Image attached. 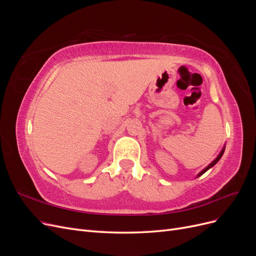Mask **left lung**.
Returning a JSON list of instances; mask_svg holds the SVG:
<instances>
[{
	"label": "left lung",
	"mask_w": 256,
	"mask_h": 256,
	"mask_svg": "<svg viewBox=\"0 0 256 256\" xmlns=\"http://www.w3.org/2000/svg\"><path fill=\"white\" fill-rule=\"evenodd\" d=\"M224 150H226V147H223V150H221V152L219 154V156H218V157H216V159H214V161L212 162V164H209L208 166H206V168H205L203 170V171H202V172H200V173H198V177H200V175H203V174H204V173H205L206 171H208V170H209V168H212V166H214V164H216V162H218V161H219V160L221 159V157H222V154H223V152H224Z\"/></svg>",
	"instance_id": "1"
}]
</instances>
